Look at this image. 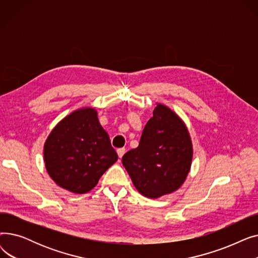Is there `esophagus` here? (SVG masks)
<instances>
[{"label":"esophagus","instance_id":"34e87169","mask_svg":"<svg viewBox=\"0 0 258 258\" xmlns=\"http://www.w3.org/2000/svg\"><path fill=\"white\" fill-rule=\"evenodd\" d=\"M117 154H118V157L121 159L122 157H123V155L125 154V148H118Z\"/></svg>","mask_w":258,"mask_h":258}]
</instances>
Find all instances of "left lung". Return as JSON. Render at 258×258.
I'll list each match as a JSON object with an SVG mask.
<instances>
[{"label":"left lung","instance_id":"left-lung-1","mask_svg":"<svg viewBox=\"0 0 258 258\" xmlns=\"http://www.w3.org/2000/svg\"><path fill=\"white\" fill-rule=\"evenodd\" d=\"M192 156V141L185 122L168 106L157 102L138 147L122 157V164L142 196L158 199L183 185Z\"/></svg>","mask_w":258,"mask_h":258}]
</instances>
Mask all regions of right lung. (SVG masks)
Wrapping results in <instances>:
<instances>
[{
    "mask_svg": "<svg viewBox=\"0 0 258 258\" xmlns=\"http://www.w3.org/2000/svg\"><path fill=\"white\" fill-rule=\"evenodd\" d=\"M118 160L94 107L72 112L49 134L44 162L50 178L73 194H87Z\"/></svg>",
    "mask_w": 258,
    "mask_h": 258,
    "instance_id": "obj_1",
    "label": "right lung"
}]
</instances>
